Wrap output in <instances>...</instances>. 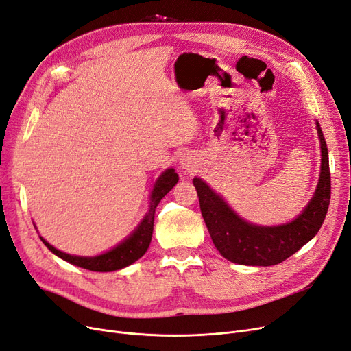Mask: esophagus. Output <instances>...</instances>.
Here are the masks:
<instances>
[{
    "instance_id": "34e87169",
    "label": "esophagus",
    "mask_w": 351,
    "mask_h": 351,
    "mask_svg": "<svg viewBox=\"0 0 351 351\" xmlns=\"http://www.w3.org/2000/svg\"><path fill=\"white\" fill-rule=\"evenodd\" d=\"M180 166H182V169H185V171H191L193 167V159L191 156H184V158L180 159Z\"/></svg>"
}]
</instances>
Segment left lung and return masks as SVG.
I'll use <instances>...</instances> for the list:
<instances>
[{"label": "left lung", "mask_w": 351, "mask_h": 351, "mask_svg": "<svg viewBox=\"0 0 351 351\" xmlns=\"http://www.w3.org/2000/svg\"><path fill=\"white\" fill-rule=\"evenodd\" d=\"M317 132L321 143L318 186L305 210L288 224L265 227L244 221L202 179L193 178L206 228L227 261L245 266H274L287 261L317 234L331 198L328 149L318 121Z\"/></svg>", "instance_id": "left-lung-1"}]
</instances>
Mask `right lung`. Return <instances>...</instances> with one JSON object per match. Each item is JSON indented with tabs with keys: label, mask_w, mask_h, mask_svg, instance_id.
<instances>
[{
	"label": "right lung",
	"mask_w": 351,
	"mask_h": 351,
	"mask_svg": "<svg viewBox=\"0 0 351 351\" xmlns=\"http://www.w3.org/2000/svg\"><path fill=\"white\" fill-rule=\"evenodd\" d=\"M178 180H179V176L173 169H167V171H165L159 176V179L156 180L154 188L150 195L149 213L145 215V218H143V221L138 224V227L133 231V234H130L123 243H120L117 247H114L107 253L94 256V257L72 256L55 249L53 245H50L43 237L40 239L51 253H55L58 257L63 258V261L88 270L112 271V270H119L125 266H130L136 261H138V258L147 252L152 241V234H153L156 206L159 205V202L162 201V198L166 195V193L178 184Z\"/></svg>",
	"instance_id": "obj_1"
}]
</instances>
